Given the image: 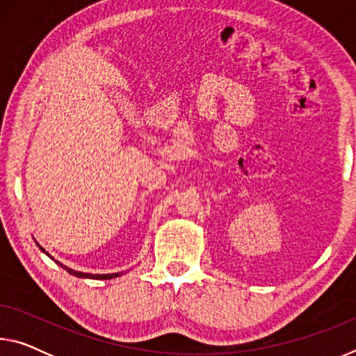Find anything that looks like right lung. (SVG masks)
Returning a JSON list of instances; mask_svg holds the SVG:
<instances>
[{
    "label": "right lung",
    "instance_id": "1",
    "mask_svg": "<svg viewBox=\"0 0 356 356\" xmlns=\"http://www.w3.org/2000/svg\"><path fill=\"white\" fill-rule=\"evenodd\" d=\"M38 243V242H35ZM38 246L40 248V251H44L45 254L48 256V257H51L50 254H48V252L42 248V246L38 243ZM53 259V257H51ZM58 265H61V267L65 270V272H69L70 275H74V276H76V278H89V280H113V278H118V276H120L122 273H106V275H91V273H83V272H76V270H72V268H69L67 265H64V264H61V262H58V261H55Z\"/></svg>",
    "mask_w": 356,
    "mask_h": 356
}]
</instances>
